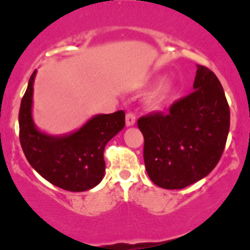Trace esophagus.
Returning a JSON list of instances; mask_svg holds the SVG:
<instances>
[{"label":"esophagus","mask_w":250,"mask_h":250,"mask_svg":"<svg viewBox=\"0 0 250 250\" xmlns=\"http://www.w3.org/2000/svg\"><path fill=\"white\" fill-rule=\"evenodd\" d=\"M136 122V117L134 113H127L126 114V125L127 126H133Z\"/></svg>","instance_id":"34e87169"}]
</instances>
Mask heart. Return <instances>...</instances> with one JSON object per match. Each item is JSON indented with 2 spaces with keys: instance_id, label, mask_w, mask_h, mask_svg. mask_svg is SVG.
I'll return each instance as SVG.
<instances>
[{
  "instance_id": "heart-1",
  "label": "heart",
  "mask_w": 250,
  "mask_h": 250,
  "mask_svg": "<svg viewBox=\"0 0 250 250\" xmlns=\"http://www.w3.org/2000/svg\"><path fill=\"white\" fill-rule=\"evenodd\" d=\"M168 91H169V88L168 86H165V88H161L159 89L157 92L154 93L153 96L151 97V100L150 103L153 104H161L162 101L166 99V97L168 95Z\"/></svg>"
}]
</instances>
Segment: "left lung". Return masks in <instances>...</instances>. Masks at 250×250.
Wrapping results in <instances>:
<instances>
[{"mask_svg":"<svg viewBox=\"0 0 250 250\" xmlns=\"http://www.w3.org/2000/svg\"><path fill=\"white\" fill-rule=\"evenodd\" d=\"M194 91L169 113L139 118L143 158L150 179L165 189H180L203 179L221 158L230 128V109L219 79L197 65Z\"/></svg>","mask_w":250,"mask_h":250,"instance_id":"1","label":"left lung"}]
</instances>
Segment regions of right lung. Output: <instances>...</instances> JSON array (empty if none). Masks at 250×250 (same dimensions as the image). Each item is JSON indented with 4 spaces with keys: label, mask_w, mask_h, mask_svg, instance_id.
<instances>
[{
    "label": "right lung",
    "mask_w": 250,
    "mask_h": 250,
    "mask_svg": "<svg viewBox=\"0 0 250 250\" xmlns=\"http://www.w3.org/2000/svg\"><path fill=\"white\" fill-rule=\"evenodd\" d=\"M37 71L29 79L20 104V143L32 168L53 185L70 191L96 187L104 176L106 144L125 126V113L99 114L77 131L50 135L39 131L32 118V96Z\"/></svg>",
    "instance_id": "right-lung-1"
}]
</instances>
